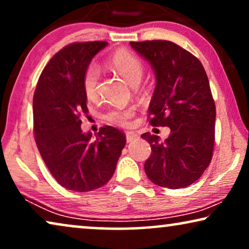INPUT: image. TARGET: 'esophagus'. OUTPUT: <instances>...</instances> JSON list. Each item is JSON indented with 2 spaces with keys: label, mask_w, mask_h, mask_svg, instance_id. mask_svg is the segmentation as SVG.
Wrapping results in <instances>:
<instances>
[{
  "label": "esophagus",
  "mask_w": 249,
  "mask_h": 249,
  "mask_svg": "<svg viewBox=\"0 0 249 249\" xmlns=\"http://www.w3.org/2000/svg\"><path fill=\"white\" fill-rule=\"evenodd\" d=\"M125 138H127L128 142H131L134 141H137L139 136L137 134H135V132H125Z\"/></svg>",
  "instance_id": "obj_1"
}]
</instances>
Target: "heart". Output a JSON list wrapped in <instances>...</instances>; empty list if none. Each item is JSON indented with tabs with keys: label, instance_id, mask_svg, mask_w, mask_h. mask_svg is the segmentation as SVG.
Returning a JSON list of instances; mask_svg holds the SVG:
<instances>
[{
	"label": "heart",
	"instance_id": "1",
	"mask_svg": "<svg viewBox=\"0 0 249 249\" xmlns=\"http://www.w3.org/2000/svg\"><path fill=\"white\" fill-rule=\"evenodd\" d=\"M111 68L121 74L129 84L136 86L141 83L142 73H144V64L138 56L127 50H120L115 52L108 61ZM98 79L100 71L97 67L89 66L85 70L83 76V89L87 100L94 101L97 97ZM135 112L132 108H113L108 111L105 118L107 121L118 125H128L130 119L134 117Z\"/></svg>",
	"mask_w": 249,
	"mask_h": 249
}]
</instances>
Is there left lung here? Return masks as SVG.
<instances>
[{"label":"left lung","instance_id":"8db88e82","mask_svg":"<svg viewBox=\"0 0 249 249\" xmlns=\"http://www.w3.org/2000/svg\"><path fill=\"white\" fill-rule=\"evenodd\" d=\"M154 70L156 86L149 103V124L169 127L164 142L145 132L151 145L145 172L153 183L186 188L198 180L213 155L215 103L203 64L195 55L169 40L130 42Z\"/></svg>","mask_w":249,"mask_h":249}]
</instances>
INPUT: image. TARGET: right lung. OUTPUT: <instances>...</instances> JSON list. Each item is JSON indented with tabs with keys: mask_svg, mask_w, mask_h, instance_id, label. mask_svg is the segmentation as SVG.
Returning <instances> with one entry per match:
<instances>
[{
	"mask_svg": "<svg viewBox=\"0 0 249 249\" xmlns=\"http://www.w3.org/2000/svg\"><path fill=\"white\" fill-rule=\"evenodd\" d=\"M107 42L64 46L40 73L33 100L34 136L47 169L64 188L90 192L108 182L125 145V136L111 125L95 138L81 130L88 113L83 76Z\"/></svg>",
	"mask_w": 249,
	"mask_h": 249,
	"instance_id": "obj_1",
	"label": "right lung"
}]
</instances>
